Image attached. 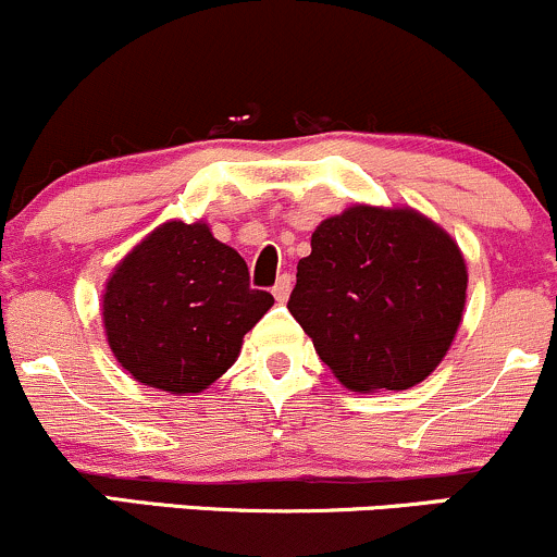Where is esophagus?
<instances>
[{"mask_svg":"<svg viewBox=\"0 0 557 557\" xmlns=\"http://www.w3.org/2000/svg\"><path fill=\"white\" fill-rule=\"evenodd\" d=\"M289 292H292V276L289 273H284V276H278L276 286H273V297H276V302H286V299H289Z\"/></svg>","mask_w":557,"mask_h":557,"instance_id":"34e87169","label":"esophagus"}]
</instances>
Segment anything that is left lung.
<instances>
[{
    "label": "left lung",
    "mask_w": 557,
    "mask_h": 557,
    "mask_svg": "<svg viewBox=\"0 0 557 557\" xmlns=\"http://www.w3.org/2000/svg\"><path fill=\"white\" fill-rule=\"evenodd\" d=\"M466 289L463 252L440 223L352 205L312 231L286 308L347 389L399 392L447 355Z\"/></svg>",
    "instance_id": "8db88e82"
}]
</instances>
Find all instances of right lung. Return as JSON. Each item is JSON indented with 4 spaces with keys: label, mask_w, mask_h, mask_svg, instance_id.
<instances>
[{
    "label": "right lung",
    "mask_w": 557,
    "mask_h": 557,
    "mask_svg": "<svg viewBox=\"0 0 557 557\" xmlns=\"http://www.w3.org/2000/svg\"><path fill=\"white\" fill-rule=\"evenodd\" d=\"M271 305L208 223L168 221L112 268L102 323L115 360L139 384L197 395L234 366Z\"/></svg>",
    "instance_id": "right-lung-1"
}]
</instances>
